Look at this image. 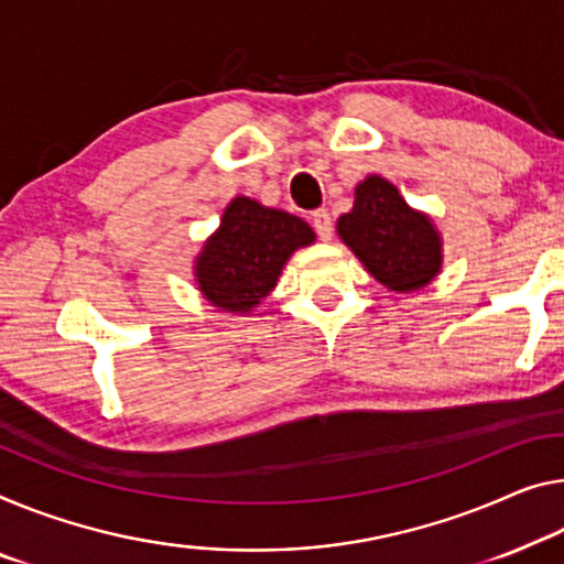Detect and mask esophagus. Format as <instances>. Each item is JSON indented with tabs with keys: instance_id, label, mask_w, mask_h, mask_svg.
Wrapping results in <instances>:
<instances>
[{
	"instance_id": "obj_1",
	"label": "esophagus",
	"mask_w": 564,
	"mask_h": 564,
	"mask_svg": "<svg viewBox=\"0 0 564 564\" xmlns=\"http://www.w3.org/2000/svg\"><path fill=\"white\" fill-rule=\"evenodd\" d=\"M312 227H315L317 237L323 239V241L333 239V219H330V214H327L325 209L312 212Z\"/></svg>"
}]
</instances>
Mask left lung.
Here are the masks:
<instances>
[{"label": "left lung", "instance_id": "left-lung-1", "mask_svg": "<svg viewBox=\"0 0 564 564\" xmlns=\"http://www.w3.org/2000/svg\"><path fill=\"white\" fill-rule=\"evenodd\" d=\"M337 234L388 290L413 292L438 274L436 229L386 178L368 176L355 188L352 212L337 219Z\"/></svg>", "mask_w": 564, "mask_h": 564}]
</instances>
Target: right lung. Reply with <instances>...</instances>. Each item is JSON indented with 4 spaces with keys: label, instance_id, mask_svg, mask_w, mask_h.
<instances>
[{
    "label": "right lung",
    "instance_id": "obj_1",
    "mask_svg": "<svg viewBox=\"0 0 564 564\" xmlns=\"http://www.w3.org/2000/svg\"><path fill=\"white\" fill-rule=\"evenodd\" d=\"M312 239L315 234L300 216L237 196L198 257V290L216 307L249 312L274 290L294 249L307 247Z\"/></svg>",
    "mask_w": 564,
    "mask_h": 564
}]
</instances>
